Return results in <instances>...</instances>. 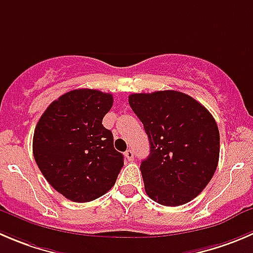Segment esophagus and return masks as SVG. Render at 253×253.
I'll use <instances>...</instances> for the list:
<instances>
[{
    "mask_svg": "<svg viewBox=\"0 0 253 253\" xmlns=\"http://www.w3.org/2000/svg\"><path fill=\"white\" fill-rule=\"evenodd\" d=\"M125 157H126L127 161L132 162V161H133V158H134L133 151H132V149H128V151H126V153H125Z\"/></svg>",
    "mask_w": 253,
    "mask_h": 253,
    "instance_id": "34e87169",
    "label": "esophagus"
}]
</instances>
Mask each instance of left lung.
<instances>
[{
  "mask_svg": "<svg viewBox=\"0 0 253 253\" xmlns=\"http://www.w3.org/2000/svg\"><path fill=\"white\" fill-rule=\"evenodd\" d=\"M128 102L151 146L139 167L147 195L166 207L186 204L209 184L219 163L214 117L197 100L175 90L132 94Z\"/></svg>",
  "mask_w": 253,
  "mask_h": 253,
  "instance_id": "left-lung-1",
  "label": "left lung"
}]
</instances>
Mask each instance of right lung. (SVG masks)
<instances>
[{"instance_id": "obj_1", "label": "right lung", "mask_w": 253, "mask_h": 253, "mask_svg": "<svg viewBox=\"0 0 253 253\" xmlns=\"http://www.w3.org/2000/svg\"><path fill=\"white\" fill-rule=\"evenodd\" d=\"M114 104L111 94L78 89L51 102L37 124L33 156L44 178L67 199H97L116 183L124 156L102 119Z\"/></svg>"}]
</instances>
